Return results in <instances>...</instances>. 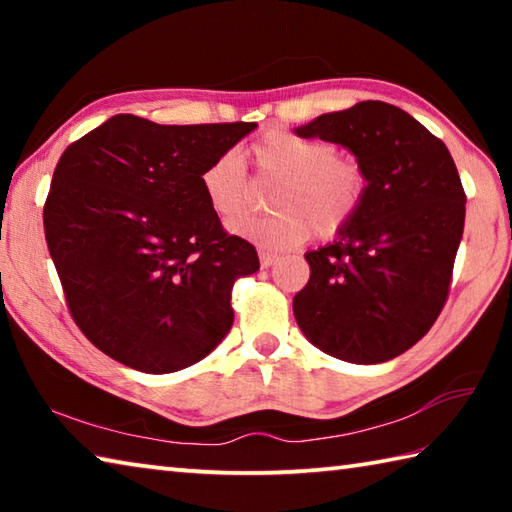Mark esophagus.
Masks as SVG:
<instances>
[{
  "label": "esophagus",
  "instance_id": "1",
  "mask_svg": "<svg viewBox=\"0 0 512 512\" xmlns=\"http://www.w3.org/2000/svg\"><path fill=\"white\" fill-rule=\"evenodd\" d=\"M275 262H277V253H271V250H262V253H259V264H262V268L273 266Z\"/></svg>",
  "mask_w": 512,
  "mask_h": 512
}]
</instances>
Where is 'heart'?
Listing matches in <instances>:
<instances>
[{
	"label": "heart",
	"mask_w": 512,
	"mask_h": 512,
	"mask_svg": "<svg viewBox=\"0 0 512 512\" xmlns=\"http://www.w3.org/2000/svg\"><path fill=\"white\" fill-rule=\"evenodd\" d=\"M248 162L259 185H271L273 214L232 225L237 235L266 248L302 244L314 232L334 237L361 212L368 194V173L359 158L336 153V146L273 128L250 144ZM201 189L210 210L228 225L250 212L255 192L237 155L221 153L201 173Z\"/></svg>",
	"instance_id": "1"
}]
</instances>
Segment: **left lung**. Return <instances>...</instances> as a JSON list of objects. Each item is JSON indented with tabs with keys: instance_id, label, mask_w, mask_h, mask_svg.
Returning a JSON list of instances; mask_svg holds the SVG:
<instances>
[{
	"instance_id": "1",
	"label": "left lung",
	"mask_w": 512,
	"mask_h": 512,
	"mask_svg": "<svg viewBox=\"0 0 512 512\" xmlns=\"http://www.w3.org/2000/svg\"><path fill=\"white\" fill-rule=\"evenodd\" d=\"M341 144L368 173L361 212L305 255L293 314L307 339L350 363H384L418 343L443 311L465 225V192L443 140L409 112L361 101L296 128Z\"/></svg>"
}]
</instances>
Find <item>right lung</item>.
<instances>
[{
  "instance_id": "1",
  "label": "right lung",
  "mask_w": 512,
  "mask_h": 512,
  "mask_svg": "<svg viewBox=\"0 0 512 512\" xmlns=\"http://www.w3.org/2000/svg\"><path fill=\"white\" fill-rule=\"evenodd\" d=\"M253 121L162 126L115 115L69 144L45 203V237L74 323L128 368L164 375L230 332L253 244L223 230L201 173Z\"/></svg>"
}]
</instances>
